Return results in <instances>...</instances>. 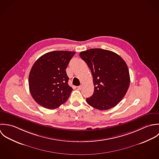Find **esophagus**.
<instances>
[{
    "instance_id": "obj_1",
    "label": "esophagus",
    "mask_w": 159,
    "mask_h": 159,
    "mask_svg": "<svg viewBox=\"0 0 159 159\" xmlns=\"http://www.w3.org/2000/svg\"><path fill=\"white\" fill-rule=\"evenodd\" d=\"M82 89V85H80V86H78L77 87V89L78 90H81Z\"/></svg>"
}]
</instances>
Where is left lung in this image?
Returning a JSON list of instances; mask_svg holds the SVG:
<instances>
[{
    "mask_svg": "<svg viewBox=\"0 0 159 159\" xmlns=\"http://www.w3.org/2000/svg\"><path fill=\"white\" fill-rule=\"evenodd\" d=\"M91 70L94 84L93 95L87 102L96 109L107 110L117 105L129 88L130 78L125 61L117 53L92 48L79 54Z\"/></svg>",
    "mask_w": 159,
    "mask_h": 159,
    "instance_id": "8db88e82",
    "label": "left lung"
}]
</instances>
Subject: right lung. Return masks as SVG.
Segmentation results:
<instances>
[{
  "mask_svg": "<svg viewBox=\"0 0 159 159\" xmlns=\"http://www.w3.org/2000/svg\"><path fill=\"white\" fill-rule=\"evenodd\" d=\"M75 52L53 51L40 57L29 75L30 91L42 107L54 109L64 103L72 91L66 69Z\"/></svg>",
  "mask_w": 159,
  "mask_h": 159,
  "instance_id": "add662e5",
  "label": "right lung"
}]
</instances>
